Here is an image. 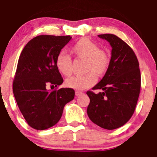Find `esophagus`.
I'll return each instance as SVG.
<instances>
[{
  "label": "esophagus",
  "instance_id": "1",
  "mask_svg": "<svg viewBox=\"0 0 157 157\" xmlns=\"http://www.w3.org/2000/svg\"><path fill=\"white\" fill-rule=\"evenodd\" d=\"M81 94H82V92H81V91H75V95H76V96H80Z\"/></svg>",
  "mask_w": 157,
  "mask_h": 157
}]
</instances>
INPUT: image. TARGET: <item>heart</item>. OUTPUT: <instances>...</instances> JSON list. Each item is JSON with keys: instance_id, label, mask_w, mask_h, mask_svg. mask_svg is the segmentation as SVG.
I'll list each match as a JSON object with an SVG mask.
<instances>
[{"instance_id": "1", "label": "heart", "mask_w": 157, "mask_h": 157, "mask_svg": "<svg viewBox=\"0 0 157 157\" xmlns=\"http://www.w3.org/2000/svg\"><path fill=\"white\" fill-rule=\"evenodd\" d=\"M71 54L79 58L85 59V70L89 72L82 76H72L65 81L68 88L83 90L91 87L96 82L97 77H102L109 69L110 56L107 52L100 49V46L88 38H82L71 48ZM56 68L61 75L69 76L72 72V63L68 55L64 52L57 55L55 60Z\"/></svg>"}]
</instances>
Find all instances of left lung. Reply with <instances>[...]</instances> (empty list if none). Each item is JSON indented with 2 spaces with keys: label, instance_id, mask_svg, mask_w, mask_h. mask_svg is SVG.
<instances>
[{
  "label": "left lung",
  "instance_id": "obj_1",
  "mask_svg": "<svg viewBox=\"0 0 157 157\" xmlns=\"http://www.w3.org/2000/svg\"><path fill=\"white\" fill-rule=\"evenodd\" d=\"M111 45V57L105 75L93 90L87 113L90 120L102 128H118L130 120L135 111L141 86V75L136 55L130 46L112 34L99 35Z\"/></svg>",
  "mask_w": 157,
  "mask_h": 157
}]
</instances>
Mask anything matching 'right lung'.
<instances>
[{
  "mask_svg": "<svg viewBox=\"0 0 157 157\" xmlns=\"http://www.w3.org/2000/svg\"><path fill=\"white\" fill-rule=\"evenodd\" d=\"M71 36L39 35L28 42L20 55L13 81V94L27 123L36 130L49 128L58 122L66 103L75 97V91L62 88L55 91L48 86L63 82L55 60Z\"/></svg>",
  "mask_w": 157,
  "mask_h": 157,
  "instance_id": "1",
  "label": "right lung"
}]
</instances>
